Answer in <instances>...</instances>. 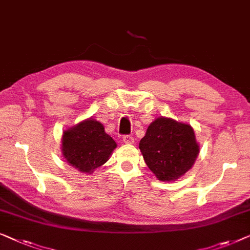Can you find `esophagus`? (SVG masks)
<instances>
[{
    "label": "esophagus",
    "mask_w": 250,
    "mask_h": 250,
    "mask_svg": "<svg viewBox=\"0 0 250 250\" xmlns=\"http://www.w3.org/2000/svg\"><path fill=\"white\" fill-rule=\"evenodd\" d=\"M122 140H124L125 144H132L133 143V137L130 136V135H125L124 137H122Z\"/></svg>",
    "instance_id": "obj_1"
}]
</instances>
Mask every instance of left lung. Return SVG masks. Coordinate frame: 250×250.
Wrapping results in <instances>:
<instances>
[{"instance_id": "8db88e82", "label": "left lung", "mask_w": 250, "mask_h": 250, "mask_svg": "<svg viewBox=\"0 0 250 250\" xmlns=\"http://www.w3.org/2000/svg\"><path fill=\"white\" fill-rule=\"evenodd\" d=\"M139 149L150 171L161 181L177 180L191 168L199 146L189 125L159 118L149 125Z\"/></svg>"}]
</instances>
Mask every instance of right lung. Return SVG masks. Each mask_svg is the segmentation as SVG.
I'll use <instances>...</instances> for the list:
<instances>
[{
    "mask_svg": "<svg viewBox=\"0 0 250 250\" xmlns=\"http://www.w3.org/2000/svg\"><path fill=\"white\" fill-rule=\"evenodd\" d=\"M117 144L104 131L103 125L93 119L63 132V156L70 165L85 173L103 165Z\"/></svg>",
    "mask_w": 250,
    "mask_h": 250,
    "instance_id": "right-lung-1",
    "label": "right lung"
}]
</instances>
